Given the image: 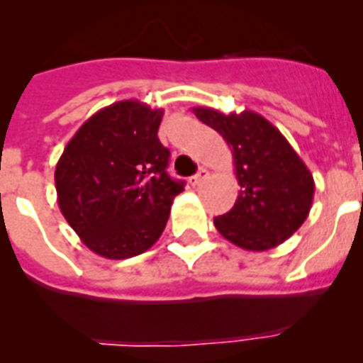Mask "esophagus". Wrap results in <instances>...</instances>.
<instances>
[{"label":"esophagus","instance_id":"34e87169","mask_svg":"<svg viewBox=\"0 0 363 363\" xmlns=\"http://www.w3.org/2000/svg\"><path fill=\"white\" fill-rule=\"evenodd\" d=\"M209 178V171L207 169H200V171L196 172V174L192 176L191 179H189V184L192 185V187H196V185H200L201 182H205V179Z\"/></svg>","mask_w":363,"mask_h":363}]
</instances>
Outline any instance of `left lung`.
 Here are the masks:
<instances>
[{"instance_id":"obj_1","label":"left lung","mask_w":363,"mask_h":363,"mask_svg":"<svg viewBox=\"0 0 363 363\" xmlns=\"http://www.w3.org/2000/svg\"><path fill=\"white\" fill-rule=\"evenodd\" d=\"M192 112L223 136L234 158L240 192L233 209L214 218L218 233L247 251H267L291 238L309 216L314 179L284 134L252 111Z\"/></svg>"}]
</instances>
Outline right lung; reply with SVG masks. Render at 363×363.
Returning <instances> with one entry per match:
<instances>
[{
    "mask_svg": "<svg viewBox=\"0 0 363 363\" xmlns=\"http://www.w3.org/2000/svg\"><path fill=\"white\" fill-rule=\"evenodd\" d=\"M162 108L123 99L91 116L56 165L57 205L92 252L138 256L158 242L182 179L167 174L169 149L158 140Z\"/></svg>",
    "mask_w": 363,
    "mask_h": 363,
    "instance_id": "obj_1",
    "label": "right lung"
}]
</instances>
